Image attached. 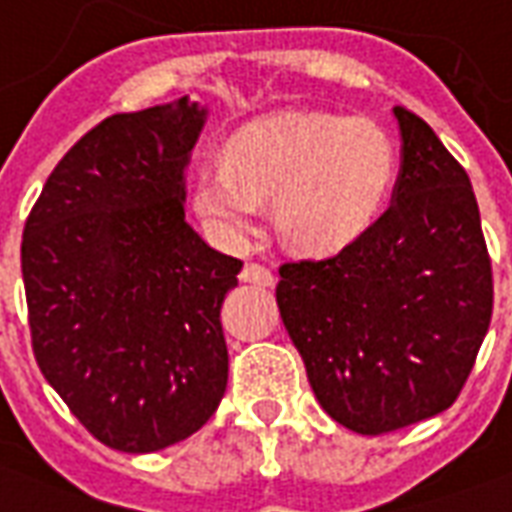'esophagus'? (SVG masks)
Wrapping results in <instances>:
<instances>
[{"instance_id":"esophagus-1","label":"esophagus","mask_w":512,"mask_h":512,"mask_svg":"<svg viewBox=\"0 0 512 512\" xmlns=\"http://www.w3.org/2000/svg\"><path fill=\"white\" fill-rule=\"evenodd\" d=\"M240 281L253 283V286H272V283H275V275H272L267 267H261V264H245L240 272Z\"/></svg>"}]
</instances>
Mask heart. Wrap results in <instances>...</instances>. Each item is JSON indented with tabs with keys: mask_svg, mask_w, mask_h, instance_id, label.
I'll return each mask as SVG.
<instances>
[{
	"mask_svg": "<svg viewBox=\"0 0 512 512\" xmlns=\"http://www.w3.org/2000/svg\"><path fill=\"white\" fill-rule=\"evenodd\" d=\"M393 138L371 119L281 114L240 128L223 166L193 174L190 204L212 237L237 245L275 199L283 237L308 251H338L374 226L393 190Z\"/></svg>",
	"mask_w": 512,
	"mask_h": 512,
	"instance_id": "obj_1",
	"label": "heart"
}]
</instances>
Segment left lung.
I'll list each match as a JSON object with an SVG mask.
<instances>
[{"label": "left lung", "mask_w": 512, "mask_h": 512, "mask_svg": "<svg viewBox=\"0 0 512 512\" xmlns=\"http://www.w3.org/2000/svg\"><path fill=\"white\" fill-rule=\"evenodd\" d=\"M393 117L401 171L387 212L330 259L283 264L275 289L316 401L371 436L453 406L494 308L472 182L417 114Z\"/></svg>", "instance_id": "1"}]
</instances>
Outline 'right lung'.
I'll return each instance as SVG.
<instances>
[{
    "mask_svg": "<svg viewBox=\"0 0 512 512\" xmlns=\"http://www.w3.org/2000/svg\"><path fill=\"white\" fill-rule=\"evenodd\" d=\"M207 108L114 114L43 185L21 242L32 349L81 425L122 453L177 445L226 393L220 305L242 261L185 220Z\"/></svg>",
    "mask_w": 512,
    "mask_h": 512,
    "instance_id": "1",
    "label": "right lung"
}]
</instances>
